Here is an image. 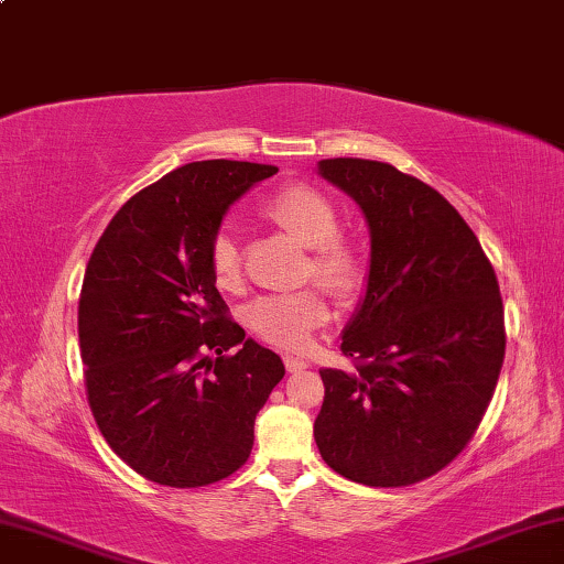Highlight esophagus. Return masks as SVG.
<instances>
[{"mask_svg":"<svg viewBox=\"0 0 564 564\" xmlns=\"http://www.w3.org/2000/svg\"><path fill=\"white\" fill-rule=\"evenodd\" d=\"M283 362H285V370H289V373H303V370L308 368V362L301 358H293V356H285Z\"/></svg>","mask_w":564,"mask_h":564,"instance_id":"1","label":"esophagus"}]
</instances>
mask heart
I'll return each mask as SVG.
<instances>
[{"mask_svg":"<svg viewBox=\"0 0 564 564\" xmlns=\"http://www.w3.org/2000/svg\"><path fill=\"white\" fill-rule=\"evenodd\" d=\"M261 214L301 246L311 248L308 273L326 285L338 299H350L362 283V261L352 241L338 231L336 204L308 184H293L273 194L261 206ZM214 283L226 293L241 289V251L231 231H218L208 248ZM330 308L321 291H299L289 295H263L248 305L246 323L256 336L283 350H305Z\"/></svg>","mask_w":564,"mask_h":564,"instance_id":"b5f03b06","label":"heart"}]
</instances>
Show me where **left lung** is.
Masks as SVG:
<instances>
[{
	"instance_id": "left-lung-1",
	"label": "left lung",
	"mask_w": 564,
	"mask_h": 564,
	"mask_svg": "<svg viewBox=\"0 0 564 564\" xmlns=\"http://www.w3.org/2000/svg\"><path fill=\"white\" fill-rule=\"evenodd\" d=\"M318 176L366 216L370 265L340 350L323 368L313 437L338 475L403 488L453 463L488 410L505 358L502 299L463 216L383 161L323 159Z\"/></svg>"
}]
</instances>
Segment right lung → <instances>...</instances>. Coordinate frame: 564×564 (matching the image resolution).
I'll return each instance as SVG.
<instances>
[{"instance_id":"1","label":"right lung","mask_w":564,"mask_h":564,"mask_svg":"<svg viewBox=\"0 0 564 564\" xmlns=\"http://www.w3.org/2000/svg\"><path fill=\"white\" fill-rule=\"evenodd\" d=\"M194 161L111 218L84 273L79 348L94 420L147 480L202 488L241 467L283 360L226 318L208 248L246 191L275 174Z\"/></svg>"}]
</instances>
